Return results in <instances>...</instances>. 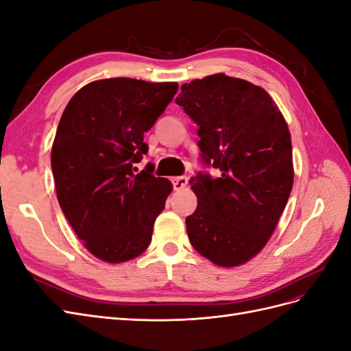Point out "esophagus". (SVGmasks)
Listing matches in <instances>:
<instances>
[{
	"mask_svg": "<svg viewBox=\"0 0 351 351\" xmlns=\"http://www.w3.org/2000/svg\"><path fill=\"white\" fill-rule=\"evenodd\" d=\"M173 186H174V189L176 190H180V189H184L186 186H187V183H189V178L186 177V176H180V177H174L173 180Z\"/></svg>",
	"mask_w": 351,
	"mask_h": 351,
	"instance_id": "1",
	"label": "esophagus"
}]
</instances>
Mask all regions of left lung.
<instances>
[{
  "label": "left lung",
  "mask_w": 351,
  "mask_h": 351,
  "mask_svg": "<svg viewBox=\"0 0 351 351\" xmlns=\"http://www.w3.org/2000/svg\"><path fill=\"white\" fill-rule=\"evenodd\" d=\"M176 102L199 125L202 158L221 173L190 178L197 208L186 218L189 240L218 267H239L265 247L291 193L289 125L267 90L224 73L184 83Z\"/></svg>",
  "instance_id": "1"
}]
</instances>
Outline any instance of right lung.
I'll use <instances>...</instances> for the list:
<instances>
[{
  "label": "right lung",
  "mask_w": 351,
  "mask_h": 351,
  "mask_svg": "<svg viewBox=\"0 0 351 351\" xmlns=\"http://www.w3.org/2000/svg\"><path fill=\"white\" fill-rule=\"evenodd\" d=\"M176 82L95 80L73 95L51 149L58 204L93 256L121 263L142 254L173 184L152 168L143 134L177 93Z\"/></svg>",
  "instance_id": "add662e5"
}]
</instances>
